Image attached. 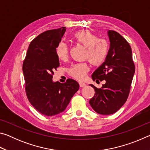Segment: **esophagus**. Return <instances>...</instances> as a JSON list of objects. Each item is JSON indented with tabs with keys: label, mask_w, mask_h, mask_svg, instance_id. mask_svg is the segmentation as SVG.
<instances>
[{
	"label": "esophagus",
	"mask_w": 150,
	"mask_h": 150,
	"mask_svg": "<svg viewBox=\"0 0 150 150\" xmlns=\"http://www.w3.org/2000/svg\"><path fill=\"white\" fill-rule=\"evenodd\" d=\"M79 84L80 87H85V86H86L85 83H83V82H79Z\"/></svg>",
	"instance_id": "obj_1"
}]
</instances>
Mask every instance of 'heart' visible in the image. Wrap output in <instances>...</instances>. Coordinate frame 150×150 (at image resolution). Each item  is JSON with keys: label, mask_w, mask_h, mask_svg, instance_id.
<instances>
[{"label": "heart", "mask_w": 150, "mask_h": 150, "mask_svg": "<svg viewBox=\"0 0 150 150\" xmlns=\"http://www.w3.org/2000/svg\"><path fill=\"white\" fill-rule=\"evenodd\" d=\"M73 40L85 47V59H88L94 65L105 62L109 53V43L106 39L98 38L97 35L88 30H81L73 34ZM67 45L60 42L55 49V54L59 60L65 61L68 57ZM89 69L87 62L75 63L68 69L69 74L78 80H82Z\"/></svg>", "instance_id": "1"}]
</instances>
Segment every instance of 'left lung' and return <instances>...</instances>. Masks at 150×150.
<instances>
[{"instance_id":"left-lung-1","label":"left lung","mask_w":150,"mask_h":150,"mask_svg":"<svg viewBox=\"0 0 150 150\" xmlns=\"http://www.w3.org/2000/svg\"><path fill=\"white\" fill-rule=\"evenodd\" d=\"M110 48L105 62L93 73L96 82L105 81L100 88L93 85L95 95L89 100L96 112L103 115L115 113L126 103L135 72L129 43L113 30H108Z\"/></svg>"}]
</instances>
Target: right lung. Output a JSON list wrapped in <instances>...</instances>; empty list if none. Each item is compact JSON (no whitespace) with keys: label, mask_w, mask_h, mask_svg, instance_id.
<instances>
[{"label":"right lung","mask_w":150,"mask_h":150,"mask_svg":"<svg viewBox=\"0 0 150 150\" xmlns=\"http://www.w3.org/2000/svg\"><path fill=\"white\" fill-rule=\"evenodd\" d=\"M65 27L47 30L32 40L22 65L25 91L29 102L42 115L54 116L65 110L79 85L68 79L64 83L53 82L59 66L55 49Z\"/></svg>","instance_id":"obj_1"}]
</instances>
